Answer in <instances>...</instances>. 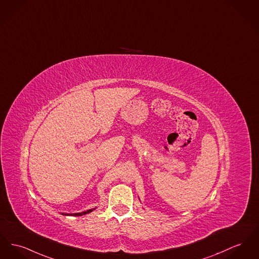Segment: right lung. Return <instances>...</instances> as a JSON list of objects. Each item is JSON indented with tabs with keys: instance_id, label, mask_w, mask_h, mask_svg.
<instances>
[{
	"instance_id": "1",
	"label": "right lung",
	"mask_w": 259,
	"mask_h": 259,
	"mask_svg": "<svg viewBox=\"0 0 259 259\" xmlns=\"http://www.w3.org/2000/svg\"><path fill=\"white\" fill-rule=\"evenodd\" d=\"M96 209V207L95 208H92V209H88V210H85V211H82V212H77V213H61L62 215H68V216H82V215H85V214H87V213H90L93 211V210H95Z\"/></svg>"
}]
</instances>
